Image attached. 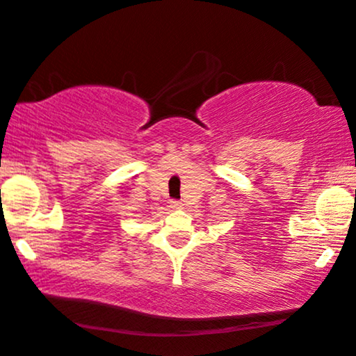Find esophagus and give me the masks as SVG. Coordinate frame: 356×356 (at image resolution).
<instances>
[{
    "label": "esophagus",
    "mask_w": 356,
    "mask_h": 356,
    "mask_svg": "<svg viewBox=\"0 0 356 356\" xmlns=\"http://www.w3.org/2000/svg\"><path fill=\"white\" fill-rule=\"evenodd\" d=\"M170 207L175 209V210L181 209V202H179V200H170Z\"/></svg>",
    "instance_id": "esophagus-1"
}]
</instances>
